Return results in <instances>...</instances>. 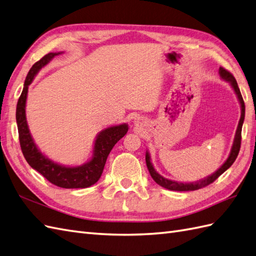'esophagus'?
<instances>
[{"label":"esophagus","mask_w":256,"mask_h":256,"mask_svg":"<svg viewBox=\"0 0 256 256\" xmlns=\"http://www.w3.org/2000/svg\"><path fill=\"white\" fill-rule=\"evenodd\" d=\"M135 124H136V126H140V119H135Z\"/></svg>","instance_id":"34e87169"}]
</instances>
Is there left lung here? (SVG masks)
<instances>
[{"label":"left lung","instance_id":"8db88e82","mask_svg":"<svg viewBox=\"0 0 256 256\" xmlns=\"http://www.w3.org/2000/svg\"><path fill=\"white\" fill-rule=\"evenodd\" d=\"M218 74H220V76L222 78V80H225L226 82L230 84V86L234 90L236 95H237V98H238L239 104H240V108H241V116H240V120H239V123H238L237 130H236L234 142H232V149H230V152H229L228 158L220 166V168L216 170V171L214 173H212L211 175H208V176H206V178H203L196 180V182H180L168 180L166 178H163L162 175H160L158 172H156L154 168V166H152V159H150L149 152H146V164H147V168H148V171H149L150 175H152V178H154V180L156 182V184L162 186L163 188H166V189H170V190H175V192H190V190H196V189L206 187V186L211 184V182H213L216 178H218L220 176L226 171V170L230 168L232 166V163L234 162L236 158H237V156L239 154V150H240V145H241V130H242V124H244V121L246 106H244V98H242L240 90L238 88L237 81H236V78H234V76L230 74V72H228L227 70H225L224 68H222V67L218 70Z\"/></svg>","mask_w":256,"mask_h":256}]
</instances>
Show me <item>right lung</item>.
Instances as JSON below:
<instances>
[{"label":"right lung","mask_w":256,"mask_h":256,"mask_svg":"<svg viewBox=\"0 0 256 256\" xmlns=\"http://www.w3.org/2000/svg\"><path fill=\"white\" fill-rule=\"evenodd\" d=\"M62 54V52L58 53H50L45 55L42 60L36 62L24 80L22 93L19 97L16 108V121L19 134V142L24 159L27 160L29 166L34 168L52 184L62 188H88L100 178L104 171V166L106 164L108 156L116 144L128 133V126L126 123L112 126L100 130L97 134L92 158L83 163L82 166H68L50 160L45 156L34 142L27 123L26 116V102H27L28 88L34 81V76L38 74L43 67H45L55 56Z\"/></svg>","instance_id":"obj_1"}]
</instances>
